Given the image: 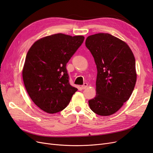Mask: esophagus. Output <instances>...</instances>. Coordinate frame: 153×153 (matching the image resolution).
<instances>
[{
    "instance_id": "34e87169",
    "label": "esophagus",
    "mask_w": 153,
    "mask_h": 153,
    "mask_svg": "<svg viewBox=\"0 0 153 153\" xmlns=\"http://www.w3.org/2000/svg\"><path fill=\"white\" fill-rule=\"evenodd\" d=\"M87 86H88V84H87V83H84V85H82L81 87H82V89H86V88L87 87Z\"/></svg>"
}]
</instances>
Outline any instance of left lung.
I'll use <instances>...</instances> for the list:
<instances>
[{"label": "left lung", "instance_id": "8db88e82", "mask_svg": "<svg viewBox=\"0 0 153 153\" xmlns=\"http://www.w3.org/2000/svg\"><path fill=\"white\" fill-rule=\"evenodd\" d=\"M85 46L98 71L96 95L89 105L96 114L108 116L121 108L132 94L137 80L135 57L126 43L107 33L88 36Z\"/></svg>", "mask_w": 153, "mask_h": 153}]
</instances>
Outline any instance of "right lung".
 Returning <instances> with one entry per match:
<instances>
[{
    "label": "right lung",
    "mask_w": 153,
    "mask_h": 153,
    "mask_svg": "<svg viewBox=\"0 0 153 153\" xmlns=\"http://www.w3.org/2000/svg\"><path fill=\"white\" fill-rule=\"evenodd\" d=\"M84 40L82 36L53 34L36 41L27 52L23 80L31 100L45 112H61L77 91L66 66Z\"/></svg>",
    "instance_id": "1"
}]
</instances>
